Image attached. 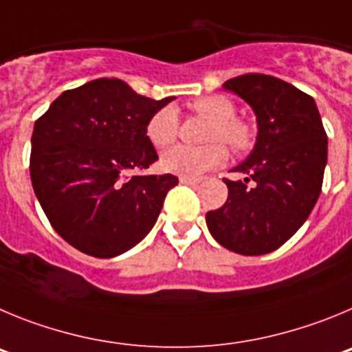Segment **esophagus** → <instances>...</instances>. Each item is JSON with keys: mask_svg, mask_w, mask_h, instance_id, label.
I'll use <instances>...</instances> for the list:
<instances>
[{"mask_svg": "<svg viewBox=\"0 0 352 352\" xmlns=\"http://www.w3.org/2000/svg\"><path fill=\"white\" fill-rule=\"evenodd\" d=\"M179 180L180 184H186V186H198V184L201 182L199 179H192V177H184V175H180Z\"/></svg>", "mask_w": 352, "mask_h": 352, "instance_id": "obj_1", "label": "esophagus"}]
</instances>
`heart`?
Masks as SVG:
<instances>
[{
  "label": "heart",
  "instance_id": "1",
  "mask_svg": "<svg viewBox=\"0 0 352 352\" xmlns=\"http://www.w3.org/2000/svg\"><path fill=\"white\" fill-rule=\"evenodd\" d=\"M191 109L198 116L212 121L205 135V142H212V144L204 145V147L177 145L166 151L161 156V166L166 172L198 179L226 161V147L219 142H224L235 154L247 153L254 144V131L251 124L235 117L236 109L230 98L221 96V94L199 98L192 101ZM145 133L151 144L156 147L172 145L179 135L177 110L173 107H163L156 113H153L145 126Z\"/></svg>",
  "mask_w": 352,
  "mask_h": 352
}]
</instances>
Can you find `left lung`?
Segmentation results:
<instances>
[{
  "mask_svg": "<svg viewBox=\"0 0 352 352\" xmlns=\"http://www.w3.org/2000/svg\"><path fill=\"white\" fill-rule=\"evenodd\" d=\"M252 107L254 151L224 179L226 204L207 212L217 242L243 256L275 251L300 230L321 195L328 138L314 98L272 75L245 74L224 82Z\"/></svg>",
  "mask_w": 352,
  "mask_h": 352,
  "instance_id": "left-lung-1",
  "label": "left lung"
}]
</instances>
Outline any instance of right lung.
<instances>
[{"label":"right lung","mask_w":352,"mask_h":352,"mask_svg":"<svg viewBox=\"0 0 352 352\" xmlns=\"http://www.w3.org/2000/svg\"><path fill=\"white\" fill-rule=\"evenodd\" d=\"M173 98L119 78L68 89L34 122L30 173L47 219L78 251L113 258L153 230L175 175H131L157 160L147 121Z\"/></svg>","instance_id":"right-lung-1"}]
</instances>
